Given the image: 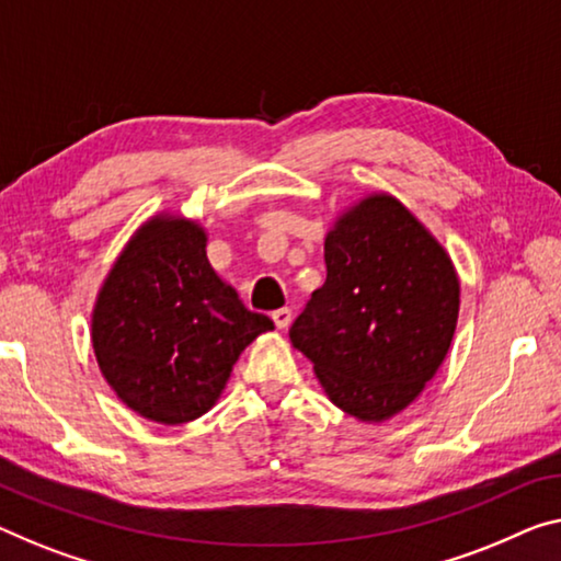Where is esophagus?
I'll use <instances>...</instances> for the list:
<instances>
[{
    "instance_id": "esophagus-1",
    "label": "esophagus",
    "mask_w": 561,
    "mask_h": 561,
    "mask_svg": "<svg viewBox=\"0 0 561 561\" xmlns=\"http://www.w3.org/2000/svg\"><path fill=\"white\" fill-rule=\"evenodd\" d=\"M273 323L278 325V329H288L290 325V321H293V310L290 308H278V310H273Z\"/></svg>"
}]
</instances>
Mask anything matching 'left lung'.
<instances>
[{
    "label": "left lung",
    "instance_id": "obj_1",
    "mask_svg": "<svg viewBox=\"0 0 561 561\" xmlns=\"http://www.w3.org/2000/svg\"><path fill=\"white\" fill-rule=\"evenodd\" d=\"M459 278L436 238L391 195L343 213L325 238V283L290 325L335 407L386 421L449 353Z\"/></svg>",
    "mask_w": 561,
    "mask_h": 561
}]
</instances>
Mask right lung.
<instances>
[{"mask_svg":"<svg viewBox=\"0 0 561 561\" xmlns=\"http://www.w3.org/2000/svg\"><path fill=\"white\" fill-rule=\"evenodd\" d=\"M205 240L193 220L160 215L145 222L112 265L92 313L102 376L158 424L203 416L243 348L273 329L215 275Z\"/></svg>","mask_w":561,"mask_h":561,"instance_id":"right-lung-1","label":"right lung"}]
</instances>
